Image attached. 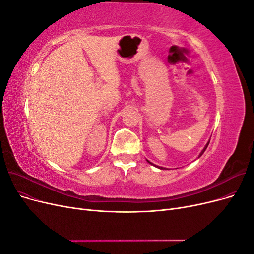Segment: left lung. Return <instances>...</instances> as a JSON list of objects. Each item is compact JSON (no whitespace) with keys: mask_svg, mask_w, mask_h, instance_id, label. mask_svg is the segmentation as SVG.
<instances>
[{"mask_svg":"<svg viewBox=\"0 0 254 254\" xmlns=\"http://www.w3.org/2000/svg\"><path fill=\"white\" fill-rule=\"evenodd\" d=\"M209 143H210V141H207V143H206V145H205V146H204V148H203V149H202V150H201V152H200V153H199V157H198V158H200V157H201V156H202V153H203V152H204V151H205V149H206V148H207V146H209ZM147 162H148V163H149V164H151V165H153V166H156V167H158V168H159V170H168V168H165V167H161V166H157V165H155V164H153V163H151V162H150V161H148V160H147Z\"/></svg>","mask_w":254,"mask_h":254,"instance_id":"8db88e82","label":"left lung"}]
</instances>
